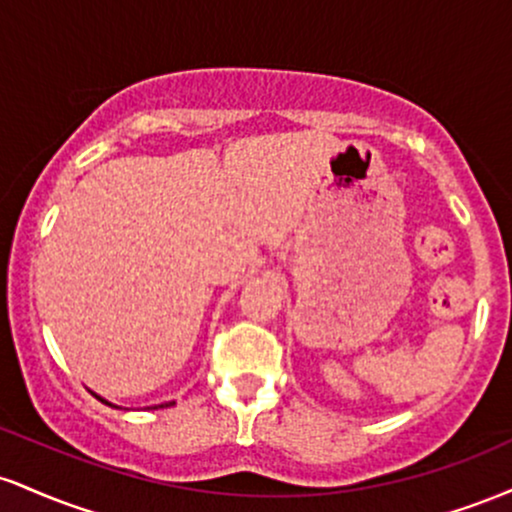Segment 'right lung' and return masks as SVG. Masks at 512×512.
I'll return each instance as SVG.
<instances>
[{"label": "right lung", "mask_w": 512, "mask_h": 512, "mask_svg": "<svg viewBox=\"0 0 512 512\" xmlns=\"http://www.w3.org/2000/svg\"><path fill=\"white\" fill-rule=\"evenodd\" d=\"M93 395H96V392H93ZM98 399H101V402H105V404H110V407H115V404L113 402H108V399H103L101 395H96ZM173 404H175V399H173V402H163V404H156V407H151V409H163V407H173ZM117 409H120V407H117Z\"/></svg>", "instance_id": "add662e5"}]
</instances>
